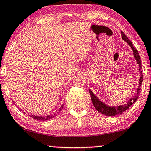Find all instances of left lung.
Segmentation results:
<instances>
[{
	"instance_id": "left-lung-1",
	"label": "left lung",
	"mask_w": 151,
	"mask_h": 151,
	"mask_svg": "<svg viewBox=\"0 0 151 151\" xmlns=\"http://www.w3.org/2000/svg\"><path fill=\"white\" fill-rule=\"evenodd\" d=\"M122 35V38L126 42L128 43V45L131 47V48L133 50V53L134 55V58L137 61V63L138 66H139V72L140 73V78H139V86H138L137 91H136L135 94L134 95L133 98H131L128 102L124 104H121L119 106H109L106 104H105L104 102H103L97 97L96 95L93 93V92L91 90L89 89V93L91 95V100L95 108L96 109V110L102 114L106 115L107 116H115L118 114H121L123 112H124L126 110H127L132 104H133V103L136 102V100H137L138 97L139 96L140 93V86L142 85V82H143V75H142V63H141V59H140V56L138 53L137 50L133 47V45L132 44V42L129 40V38H127V36L124 34L122 32H121Z\"/></svg>"
}]
</instances>
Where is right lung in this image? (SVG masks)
<instances>
[{
	"label": "right lung",
	"instance_id": "right-lung-1",
	"mask_svg": "<svg viewBox=\"0 0 151 151\" xmlns=\"http://www.w3.org/2000/svg\"><path fill=\"white\" fill-rule=\"evenodd\" d=\"M63 106H64V104H62L60 107V108L58 109V110L56 112H55L54 113H52V114H51V115H46V116H38V115H29V116L33 117L34 119H36L37 120H40V121L49 120V119H51V118H53L55 115H56L57 114H58L60 111L62 110V109L63 108Z\"/></svg>",
	"mask_w": 151,
	"mask_h": 151
}]
</instances>
